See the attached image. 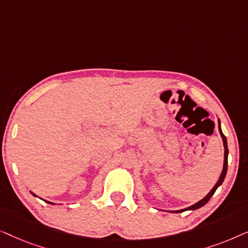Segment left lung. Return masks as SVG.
Masks as SVG:
<instances>
[{
    "label": "left lung",
    "mask_w": 248,
    "mask_h": 248,
    "mask_svg": "<svg viewBox=\"0 0 248 248\" xmlns=\"http://www.w3.org/2000/svg\"><path fill=\"white\" fill-rule=\"evenodd\" d=\"M219 132H220V135H221V138H222V141H223V147H225V159H223V168H222V172H221V175H220L219 181L217 182V184H216L215 186H213V188L211 189V191H210L209 194L206 195L204 199H202L201 201H199L198 203H195V204H193V205H191V206H188V208H186V209H184V210H178V211H172V212L178 213V212L186 211V210H196V209L201 208V206H203V205L206 204V203L209 202V200L211 199V196H212L213 194H215V192L217 191V188H218L219 186L222 184L223 179H225V177H226V174H227V167H228V145H227V139H226V137H225V135H223V133H222L221 127H220V121H219Z\"/></svg>",
    "instance_id": "1"
}]
</instances>
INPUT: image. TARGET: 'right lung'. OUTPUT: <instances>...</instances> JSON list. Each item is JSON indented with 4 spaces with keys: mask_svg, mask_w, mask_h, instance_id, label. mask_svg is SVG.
I'll list each match as a JSON object with an SVG mask.
<instances>
[{
    "mask_svg": "<svg viewBox=\"0 0 248 248\" xmlns=\"http://www.w3.org/2000/svg\"><path fill=\"white\" fill-rule=\"evenodd\" d=\"M33 195H35V194H33ZM36 196V195H35ZM48 203H50V202H48ZM50 204H53V203H50Z\"/></svg>",
    "mask_w": 248,
    "mask_h": 248,
    "instance_id": "1",
    "label": "right lung"
}]
</instances>
